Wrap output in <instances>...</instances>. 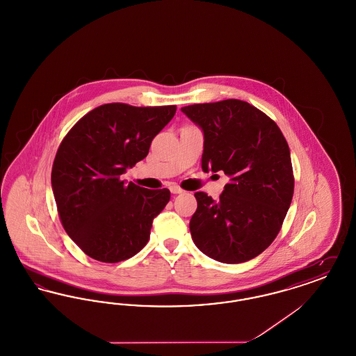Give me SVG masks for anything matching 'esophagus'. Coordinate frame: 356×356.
<instances>
[{
  "label": "esophagus",
  "instance_id": "1",
  "mask_svg": "<svg viewBox=\"0 0 356 356\" xmlns=\"http://www.w3.org/2000/svg\"><path fill=\"white\" fill-rule=\"evenodd\" d=\"M170 192H172V193H175V195H176V193H181V192H183V189H181L179 186H170Z\"/></svg>",
  "mask_w": 356,
  "mask_h": 356
}]
</instances>
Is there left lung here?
<instances>
[{"label":"left lung","mask_w":356,"mask_h":356,"mask_svg":"<svg viewBox=\"0 0 356 356\" xmlns=\"http://www.w3.org/2000/svg\"><path fill=\"white\" fill-rule=\"evenodd\" d=\"M181 111L203 129L204 172L222 170L229 177L219 200L195 193L193 243L221 263L248 261L277 236L293 196L287 140L264 112L236 99Z\"/></svg>","instance_id":"left-lung-1"}]
</instances>
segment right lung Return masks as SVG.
Masks as SVG:
<instances>
[{
  "mask_svg": "<svg viewBox=\"0 0 356 356\" xmlns=\"http://www.w3.org/2000/svg\"><path fill=\"white\" fill-rule=\"evenodd\" d=\"M175 113L176 105L104 104L63 138L51 167L57 212L69 237L92 259L119 263L148 243L170 189L125 184L121 175L147 157L153 137Z\"/></svg>",
  "mask_w": 356,
  "mask_h": 356,
  "instance_id": "obj_1",
  "label": "right lung"
}]
</instances>
